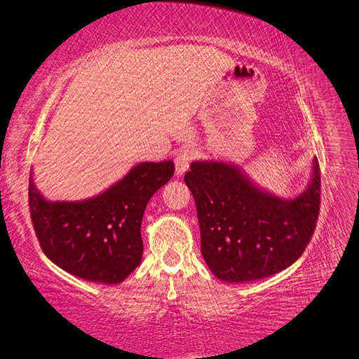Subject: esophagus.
<instances>
[{
	"instance_id": "obj_1",
	"label": "esophagus",
	"mask_w": 359,
	"mask_h": 359,
	"mask_svg": "<svg viewBox=\"0 0 359 359\" xmlns=\"http://www.w3.org/2000/svg\"><path fill=\"white\" fill-rule=\"evenodd\" d=\"M194 158V151L193 149H181L180 153L175 156V175L182 177L186 170L189 169L191 160Z\"/></svg>"
}]
</instances>
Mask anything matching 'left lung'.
I'll list each match as a JSON object with an SVG mask.
<instances>
[{"label": "left lung", "instance_id": "1", "mask_svg": "<svg viewBox=\"0 0 359 359\" xmlns=\"http://www.w3.org/2000/svg\"><path fill=\"white\" fill-rule=\"evenodd\" d=\"M196 202L201 252L211 273L229 283L265 278L304 253L320 206V169L299 196L283 199L224 161H193L184 177Z\"/></svg>", "mask_w": 359, "mask_h": 359}]
</instances>
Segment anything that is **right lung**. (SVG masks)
Returning a JSON list of instances; mask_svg holds the SVG:
<instances>
[{
    "instance_id": "add662e5",
    "label": "right lung",
    "mask_w": 359,
    "mask_h": 359,
    "mask_svg": "<svg viewBox=\"0 0 359 359\" xmlns=\"http://www.w3.org/2000/svg\"><path fill=\"white\" fill-rule=\"evenodd\" d=\"M173 161H144L94 198L48 201L29 173V212L45 255L66 273L118 285L139 266L140 224L151 196L173 177Z\"/></svg>"
}]
</instances>
